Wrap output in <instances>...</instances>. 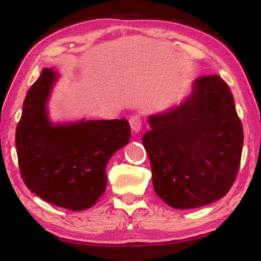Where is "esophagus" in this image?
I'll return each mask as SVG.
<instances>
[{"instance_id": "1", "label": "esophagus", "mask_w": 261, "mask_h": 261, "mask_svg": "<svg viewBox=\"0 0 261 261\" xmlns=\"http://www.w3.org/2000/svg\"><path fill=\"white\" fill-rule=\"evenodd\" d=\"M129 124H130L132 130H133L134 133H139V132L141 130V124H142L141 117L139 115L132 116L129 119Z\"/></svg>"}]
</instances>
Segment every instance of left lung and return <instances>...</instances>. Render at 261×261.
<instances>
[{
	"mask_svg": "<svg viewBox=\"0 0 261 261\" xmlns=\"http://www.w3.org/2000/svg\"><path fill=\"white\" fill-rule=\"evenodd\" d=\"M142 137L155 194L174 209L222 198L240 166L244 133L222 78H197L180 105L148 116Z\"/></svg>",
	"mask_w": 261,
	"mask_h": 261,
	"instance_id": "obj_1",
	"label": "left lung"
}]
</instances>
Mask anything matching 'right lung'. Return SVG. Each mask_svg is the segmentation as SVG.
<instances>
[{
  "instance_id": "add662e5",
  "label": "right lung",
  "mask_w": 261,
  "mask_h": 261,
  "mask_svg": "<svg viewBox=\"0 0 261 261\" xmlns=\"http://www.w3.org/2000/svg\"><path fill=\"white\" fill-rule=\"evenodd\" d=\"M59 74L44 69L23 101L16 127L21 176L32 192L62 208H91L107 188L106 167L130 138L127 120L55 123L47 103Z\"/></svg>"
}]
</instances>
